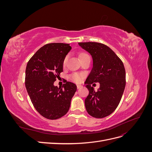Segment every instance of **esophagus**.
I'll return each instance as SVG.
<instances>
[{"instance_id":"34e87169","label":"esophagus","mask_w":152,"mask_h":152,"mask_svg":"<svg viewBox=\"0 0 152 152\" xmlns=\"http://www.w3.org/2000/svg\"><path fill=\"white\" fill-rule=\"evenodd\" d=\"M77 89H80V87H82V86L78 84V85H77Z\"/></svg>"}]
</instances>
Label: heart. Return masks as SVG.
<instances>
[{"label":"heart","instance_id":"b5f03b06","mask_svg":"<svg viewBox=\"0 0 152 152\" xmlns=\"http://www.w3.org/2000/svg\"><path fill=\"white\" fill-rule=\"evenodd\" d=\"M87 56H89V55L86 54V53H82L79 55V59L83 58H85V57H87ZM68 56H66L65 58V59H64L63 62V65H65V64L68 60ZM83 77H84V75L82 74V73H73V74H72L70 76L72 80L77 82V83H79V82H80L82 80V78H83Z\"/></svg>","mask_w":152,"mask_h":152}]
</instances>
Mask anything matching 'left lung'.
Here are the masks:
<instances>
[{
  "label": "left lung",
  "instance_id": "obj_1",
  "mask_svg": "<svg viewBox=\"0 0 152 152\" xmlns=\"http://www.w3.org/2000/svg\"><path fill=\"white\" fill-rule=\"evenodd\" d=\"M88 52L93 61V68L85 82L89 95L85 107L90 115L104 118L110 115L121 102L126 86V70L121 59L107 45L98 42H79ZM93 82L100 83L95 91L91 87Z\"/></svg>",
  "mask_w": 152,
  "mask_h": 152
}]
</instances>
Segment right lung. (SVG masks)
<instances>
[{"instance_id": "add662e5", "label": "right lung", "mask_w": 152, "mask_h": 152, "mask_svg": "<svg viewBox=\"0 0 152 152\" xmlns=\"http://www.w3.org/2000/svg\"><path fill=\"white\" fill-rule=\"evenodd\" d=\"M71 49L69 44H48L34 54L26 67L25 86L31 102L41 115L50 120L65 115L77 91L71 82L66 81L59 88L54 86Z\"/></svg>"}]
</instances>
